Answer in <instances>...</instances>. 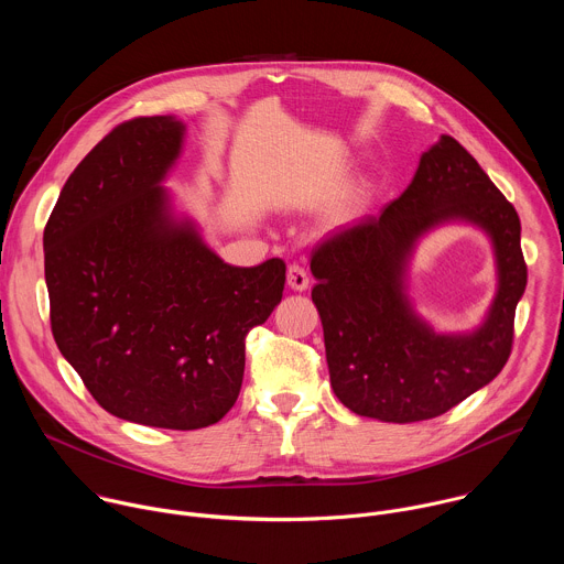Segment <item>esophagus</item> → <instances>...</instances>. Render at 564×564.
<instances>
[{
  "label": "esophagus",
  "instance_id": "esophagus-1",
  "mask_svg": "<svg viewBox=\"0 0 564 564\" xmlns=\"http://www.w3.org/2000/svg\"><path fill=\"white\" fill-rule=\"evenodd\" d=\"M285 281H288L290 290H294V292H305V290H307V285H310V276H307V272H305L301 265H296V263L288 268Z\"/></svg>",
  "mask_w": 564,
  "mask_h": 564
}]
</instances>
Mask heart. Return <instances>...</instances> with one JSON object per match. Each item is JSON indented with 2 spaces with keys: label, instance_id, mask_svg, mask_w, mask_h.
<instances>
[{
  "label": "heart",
  "instance_id": "1",
  "mask_svg": "<svg viewBox=\"0 0 564 564\" xmlns=\"http://www.w3.org/2000/svg\"><path fill=\"white\" fill-rule=\"evenodd\" d=\"M371 197V185L367 181H358L356 185H351V191L345 195V199L338 204L336 213H334V221L336 224H345L354 217H358L365 206L369 204Z\"/></svg>",
  "mask_w": 564,
  "mask_h": 564
}]
</instances>
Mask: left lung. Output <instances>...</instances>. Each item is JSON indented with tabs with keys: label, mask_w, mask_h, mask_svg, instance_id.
I'll list each match as a JSON object with an SVG mask.
<instances>
[{
	"label": "left lung",
	"mask_w": 564,
	"mask_h": 564,
	"mask_svg": "<svg viewBox=\"0 0 564 564\" xmlns=\"http://www.w3.org/2000/svg\"><path fill=\"white\" fill-rule=\"evenodd\" d=\"M449 223L492 243L497 294L469 333H438L413 307L409 268L423 236ZM329 383L358 416L416 423L445 414L505 367L527 265L520 219L478 161L449 134L421 154L408 191L312 257Z\"/></svg>",
	"instance_id": "1"
}]
</instances>
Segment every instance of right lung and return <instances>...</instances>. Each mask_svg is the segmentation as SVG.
I'll list each match as a JSON object with an SVG mask.
<instances>
[{"mask_svg": "<svg viewBox=\"0 0 564 564\" xmlns=\"http://www.w3.org/2000/svg\"><path fill=\"white\" fill-rule=\"evenodd\" d=\"M187 126L139 117L75 167L44 230L53 336L112 416L202 430L237 403L246 336L281 303L285 263H226L163 187Z\"/></svg>", "mask_w": 564, "mask_h": 564, "instance_id": "obj_1", "label": "right lung"}]
</instances>
